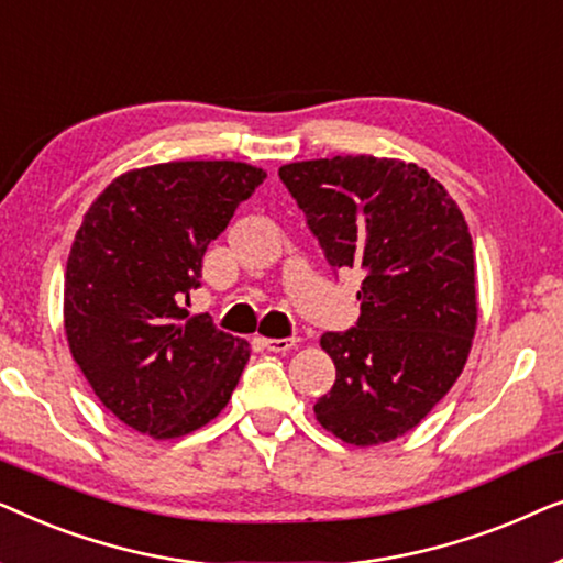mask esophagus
Instances as JSON below:
<instances>
[{
	"mask_svg": "<svg viewBox=\"0 0 563 563\" xmlns=\"http://www.w3.org/2000/svg\"><path fill=\"white\" fill-rule=\"evenodd\" d=\"M258 343L264 345L266 351H274V353H284L297 345L295 338H258Z\"/></svg>",
	"mask_w": 563,
	"mask_h": 563,
	"instance_id": "34e87169",
	"label": "esophagus"
}]
</instances>
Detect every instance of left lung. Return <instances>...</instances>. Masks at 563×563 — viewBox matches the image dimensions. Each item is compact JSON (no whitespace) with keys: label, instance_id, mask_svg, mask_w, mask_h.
Listing matches in <instances>:
<instances>
[{"label":"left lung","instance_id":"8db88e82","mask_svg":"<svg viewBox=\"0 0 563 563\" xmlns=\"http://www.w3.org/2000/svg\"><path fill=\"white\" fill-rule=\"evenodd\" d=\"M333 268L364 274L356 328L325 333L328 433L379 445L412 430L464 372L476 330L474 243L441 181L399 158L333 156L279 168Z\"/></svg>","mask_w":563,"mask_h":563}]
</instances>
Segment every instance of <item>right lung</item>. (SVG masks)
<instances>
[{
  "label": "right lung",
  "mask_w": 563,
  "mask_h": 563,
  "mask_svg": "<svg viewBox=\"0 0 563 563\" xmlns=\"http://www.w3.org/2000/svg\"><path fill=\"white\" fill-rule=\"evenodd\" d=\"M264 168L168 161L122 174L76 230L64 282V330L107 410L137 433L181 438L220 415L249 364L243 338L181 302L202 256Z\"/></svg>",
  "instance_id": "1"
}]
</instances>
